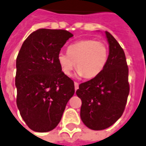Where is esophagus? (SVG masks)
<instances>
[{
	"mask_svg": "<svg viewBox=\"0 0 146 146\" xmlns=\"http://www.w3.org/2000/svg\"><path fill=\"white\" fill-rule=\"evenodd\" d=\"M74 86H75V90H76L79 88V84L78 83H76V82H75V83H74Z\"/></svg>",
	"mask_w": 146,
	"mask_h": 146,
	"instance_id": "1",
	"label": "esophagus"
}]
</instances>
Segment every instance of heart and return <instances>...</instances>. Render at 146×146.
I'll use <instances>...</instances> for the list:
<instances>
[{
  "instance_id": "b5f03b06",
  "label": "heart",
  "mask_w": 146,
  "mask_h": 146,
  "mask_svg": "<svg viewBox=\"0 0 146 146\" xmlns=\"http://www.w3.org/2000/svg\"><path fill=\"white\" fill-rule=\"evenodd\" d=\"M108 59V47L101 41L87 38L68 46L67 53L59 52L57 61L62 73L70 76L76 66L79 76L93 79L105 67Z\"/></svg>"
}]
</instances>
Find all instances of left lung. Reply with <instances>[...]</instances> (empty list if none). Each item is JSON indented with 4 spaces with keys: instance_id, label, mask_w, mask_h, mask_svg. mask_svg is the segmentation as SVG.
<instances>
[{
    "instance_id": "left-lung-1",
    "label": "left lung",
    "mask_w": 146,
    "mask_h": 146,
    "mask_svg": "<svg viewBox=\"0 0 146 146\" xmlns=\"http://www.w3.org/2000/svg\"><path fill=\"white\" fill-rule=\"evenodd\" d=\"M109 56L103 71L79 85L76 95L82 100L80 117L92 130H103L119 119L129 94L128 67L125 52L108 32Z\"/></svg>"
}]
</instances>
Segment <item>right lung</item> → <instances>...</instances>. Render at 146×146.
I'll list each match as a JSON object with an SVG mask.
<instances>
[{
    "label": "right lung",
    "mask_w": 146,
    "mask_h": 146,
    "mask_svg": "<svg viewBox=\"0 0 146 146\" xmlns=\"http://www.w3.org/2000/svg\"><path fill=\"white\" fill-rule=\"evenodd\" d=\"M73 35L62 29H41L25 40L16 59V103L30 129L47 132L56 127L75 93L62 73L57 55Z\"/></svg>",
    "instance_id": "add662e5"
}]
</instances>
